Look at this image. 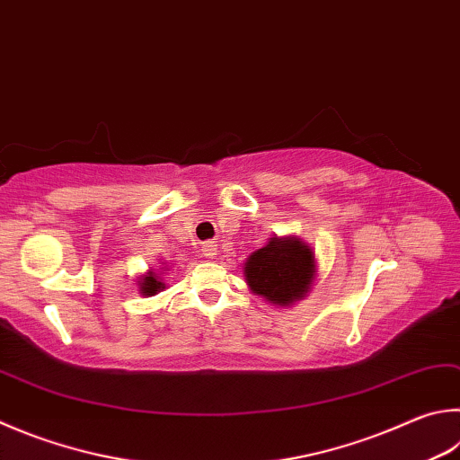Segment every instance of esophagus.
<instances>
[{
  "instance_id": "esophagus-1",
  "label": "esophagus",
  "mask_w": 460,
  "mask_h": 460,
  "mask_svg": "<svg viewBox=\"0 0 460 460\" xmlns=\"http://www.w3.org/2000/svg\"><path fill=\"white\" fill-rule=\"evenodd\" d=\"M203 255L208 257V259H213L217 255V245L213 243V241H205V243H203Z\"/></svg>"
}]
</instances>
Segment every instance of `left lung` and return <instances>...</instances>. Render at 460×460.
Wrapping results in <instances>:
<instances>
[{
  "instance_id": "1",
  "label": "left lung",
  "mask_w": 460,
  "mask_h": 460,
  "mask_svg": "<svg viewBox=\"0 0 460 460\" xmlns=\"http://www.w3.org/2000/svg\"><path fill=\"white\" fill-rule=\"evenodd\" d=\"M314 253L299 239L273 237L245 263V279L257 296L289 305L302 299L314 279Z\"/></svg>"
}]
</instances>
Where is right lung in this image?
I'll use <instances>...</instances> for the list:
<instances>
[{"instance_id": "add662e5", "label": "right lung", "mask_w": 460, "mask_h": 460, "mask_svg": "<svg viewBox=\"0 0 460 460\" xmlns=\"http://www.w3.org/2000/svg\"><path fill=\"white\" fill-rule=\"evenodd\" d=\"M161 288H164V283L158 281L155 273L145 275L143 281H140V291H143L145 296H155L156 291H161Z\"/></svg>"}]
</instances>
